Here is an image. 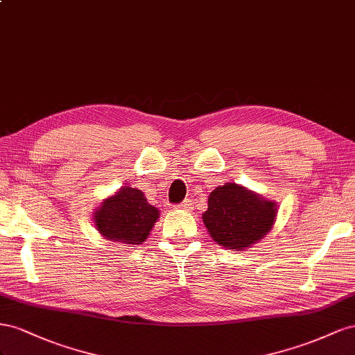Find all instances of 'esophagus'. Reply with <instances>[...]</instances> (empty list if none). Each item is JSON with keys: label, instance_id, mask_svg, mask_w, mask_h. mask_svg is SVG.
Masks as SVG:
<instances>
[{"label": "esophagus", "instance_id": "obj_1", "mask_svg": "<svg viewBox=\"0 0 355 355\" xmlns=\"http://www.w3.org/2000/svg\"><path fill=\"white\" fill-rule=\"evenodd\" d=\"M177 208H178V209H187V211H189V209L193 208V204H191L190 199H186V200L181 202V204H178Z\"/></svg>", "mask_w": 355, "mask_h": 355}]
</instances>
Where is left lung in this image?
I'll list each match as a JSON object with an SVG mask.
<instances>
[{
  "label": "left lung",
  "instance_id": "8db88e82",
  "mask_svg": "<svg viewBox=\"0 0 355 355\" xmlns=\"http://www.w3.org/2000/svg\"><path fill=\"white\" fill-rule=\"evenodd\" d=\"M277 212L275 202L236 183H226L211 191L202 220L218 245L241 251L268 235Z\"/></svg>",
  "mask_w": 355,
  "mask_h": 355
}]
</instances>
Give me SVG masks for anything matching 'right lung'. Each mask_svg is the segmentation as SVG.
I'll use <instances>...</instances> for the list:
<instances>
[{
  "label": "right lung",
  "instance_id": "add662e5",
  "mask_svg": "<svg viewBox=\"0 0 355 355\" xmlns=\"http://www.w3.org/2000/svg\"><path fill=\"white\" fill-rule=\"evenodd\" d=\"M157 218L159 209L148 204L143 191L128 186L104 199L94 212L95 226L101 235L129 245L144 242Z\"/></svg>",
  "mask_w": 355,
  "mask_h": 355
}]
</instances>
